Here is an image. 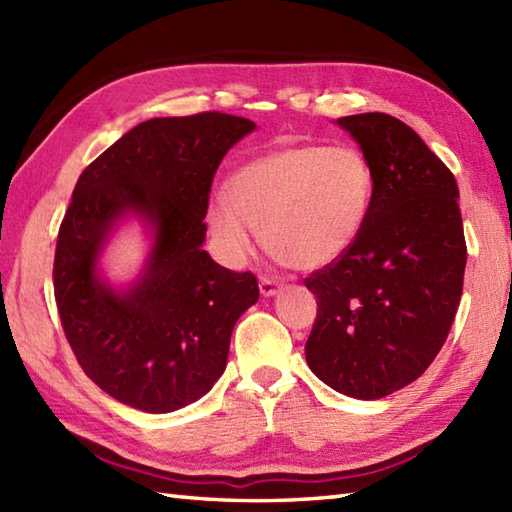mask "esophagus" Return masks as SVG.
I'll list each match as a JSON object with an SVG mask.
<instances>
[{
    "mask_svg": "<svg viewBox=\"0 0 512 512\" xmlns=\"http://www.w3.org/2000/svg\"><path fill=\"white\" fill-rule=\"evenodd\" d=\"M284 288V284L277 279H270V277H259V290H262L264 297H273L277 292Z\"/></svg>",
    "mask_w": 512,
    "mask_h": 512,
    "instance_id": "34e87169",
    "label": "esophagus"
}]
</instances>
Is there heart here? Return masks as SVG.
<instances>
[{"mask_svg":"<svg viewBox=\"0 0 512 512\" xmlns=\"http://www.w3.org/2000/svg\"><path fill=\"white\" fill-rule=\"evenodd\" d=\"M217 193L206 222L222 253L239 262L257 244L299 270L334 264L361 235L372 206L374 176L361 151L347 145H281L244 162Z\"/></svg>","mask_w":512,"mask_h":512,"instance_id":"heart-1","label":"heart"}]
</instances>
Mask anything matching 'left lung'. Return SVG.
Masks as SVG:
<instances>
[{"mask_svg":"<svg viewBox=\"0 0 512 512\" xmlns=\"http://www.w3.org/2000/svg\"><path fill=\"white\" fill-rule=\"evenodd\" d=\"M372 167L374 193L361 235L306 288L317 319L306 361L325 385L376 400L422 376L460 306L466 242L451 169L398 118H339Z\"/></svg>","mask_w":512,"mask_h":512,"instance_id":"8db88e82","label":"left lung"}]
</instances>
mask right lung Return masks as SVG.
<instances>
[{"instance_id":"add662e5","label":"right lung","mask_w":512,"mask_h":512,"mask_svg":"<svg viewBox=\"0 0 512 512\" xmlns=\"http://www.w3.org/2000/svg\"><path fill=\"white\" fill-rule=\"evenodd\" d=\"M255 123L224 112L151 118L105 149L76 182L54 250V299L81 369L118 402L165 413L198 400L226 367L235 321L257 277L202 250L209 193L226 151ZM157 226L146 277L125 296L95 277L118 216Z\"/></svg>"}]
</instances>
